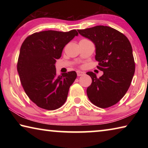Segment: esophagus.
Here are the masks:
<instances>
[{
    "label": "esophagus",
    "mask_w": 148,
    "mask_h": 148,
    "mask_svg": "<svg viewBox=\"0 0 148 148\" xmlns=\"http://www.w3.org/2000/svg\"><path fill=\"white\" fill-rule=\"evenodd\" d=\"M76 73H77V76H82V75L84 74L83 72H81V71H77L76 72Z\"/></svg>",
    "instance_id": "34e87169"
}]
</instances>
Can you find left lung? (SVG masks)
Wrapping results in <instances>:
<instances>
[{
	"instance_id": "1",
	"label": "left lung",
	"mask_w": 148,
	"mask_h": 148,
	"mask_svg": "<svg viewBox=\"0 0 148 148\" xmlns=\"http://www.w3.org/2000/svg\"><path fill=\"white\" fill-rule=\"evenodd\" d=\"M79 33L93 42L96 47L97 69L104 74L97 77L87 72L92 83L87 89L92 104L106 108L117 103L128 91L135 71L131 44L126 36L110 27L98 25L78 29Z\"/></svg>"
}]
</instances>
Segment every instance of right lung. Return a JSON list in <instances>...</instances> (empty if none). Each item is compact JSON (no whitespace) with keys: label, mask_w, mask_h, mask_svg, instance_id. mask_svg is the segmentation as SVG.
<instances>
[{"label":"right lung","mask_w":148,"mask_h":148,"mask_svg":"<svg viewBox=\"0 0 148 148\" xmlns=\"http://www.w3.org/2000/svg\"><path fill=\"white\" fill-rule=\"evenodd\" d=\"M77 35L75 29L44 31L29 35L21 45L17 64L20 81L29 98L41 108L56 110L66 101L77 74L58 76L55 64L64 47Z\"/></svg>","instance_id":"1"}]
</instances>
